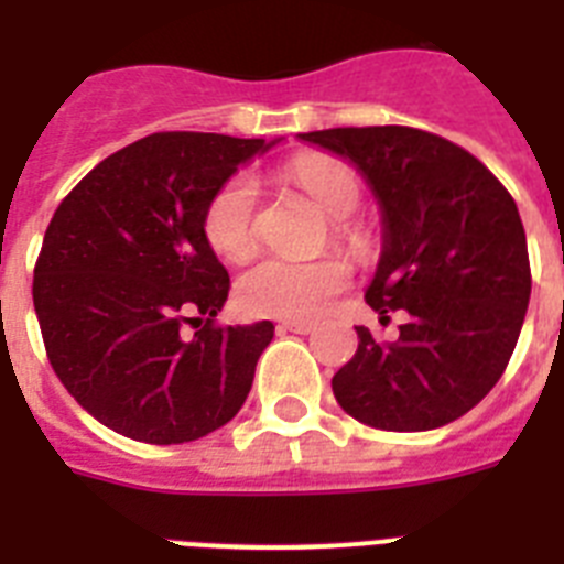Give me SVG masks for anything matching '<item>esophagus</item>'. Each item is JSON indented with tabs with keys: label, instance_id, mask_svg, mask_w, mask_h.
<instances>
[{
	"label": "esophagus",
	"instance_id": "obj_1",
	"mask_svg": "<svg viewBox=\"0 0 564 564\" xmlns=\"http://www.w3.org/2000/svg\"><path fill=\"white\" fill-rule=\"evenodd\" d=\"M316 328V323L311 319H285L279 323V332H291V334H311Z\"/></svg>",
	"mask_w": 564,
	"mask_h": 564
}]
</instances>
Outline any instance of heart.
<instances>
[{
	"instance_id": "b5f03b06",
	"label": "heart",
	"mask_w": 564,
	"mask_h": 564,
	"mask_svg": "<svg viewBox=\"0 0 564 564\" xmlns=\"http://www.w3.org/2000/svg\"><path fill=\"white\" fill-rule=\"evenodd\" d=\"M285 178L314 198L334 221V241L348 250L362 248V230L348 221L360 207L362 184L346 161L325 152H302L285 164ZM256 216H259V184L239 172L213 193L204 209V236L221 259L241 262L256 248ZM348 268L339 259L291 262L268 256L241 273L236 282V302L250 316L271 319H305L323 308L325 300L343 291Z\"/></svg>"
}]
</instances>
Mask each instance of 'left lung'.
<instances>
[{"label":"left lung","instance_id":"left-lung-1","mask_svg":"<svg viewBox=\"0 0 564 564\" xmlns=\"http://www.w3.org/2000/svg\"><path fill=\"white\" fill-rule=\"evenodd\" d=\"M348 158L383 209V253L366 302L406 311L394 343L357 325L334 375L348 415L386 432L438 430L505 375L530 302V259L513 195L458 143L412 126L300 134Z\"/></svg>","mask_w":564,"mask_h":564}]
</instances>
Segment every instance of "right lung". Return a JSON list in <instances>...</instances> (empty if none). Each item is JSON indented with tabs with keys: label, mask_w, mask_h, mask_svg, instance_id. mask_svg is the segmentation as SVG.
<instances>
[{
	"label": "right lung",
	"mask_w": 564,
	"mask_h": 564,
	"mask_svg": "<svg viewBox=\"0 0 564 564\" xmlns=\"http://www.w3.org/2000/svg\"><path fill=\"white\" fill-rule=\"evenodd\" d=\"M271 143L155 132L65 195L34 268L51 369L88 415L143 444H187L236 417L273 323L216 325L230 276L204 209ZM195 322L193 338L183 323Z\"/></svg>",
	"instance_id": "obj_1"
}]
</instances>
